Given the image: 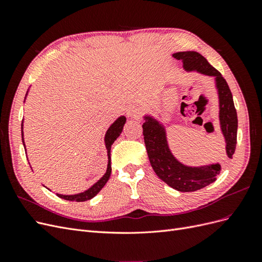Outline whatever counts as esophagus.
I'll return each instance as SVG.
<instances>
[{"label": "esophagus", "instance_id": "obj_1", "mask_svg": "<svg viewBox=\"0 0 262 262\" xmlns=\"http://www.w3.org/2000/svg\"><path fill=\"white\" fill-rule=\"evenodd\" d=\"M141 115V109L138 107H132L128 110V116L131 118H139Z\"/></svg>", "mask_w": 262, "mask_h": 262}]
</instances>
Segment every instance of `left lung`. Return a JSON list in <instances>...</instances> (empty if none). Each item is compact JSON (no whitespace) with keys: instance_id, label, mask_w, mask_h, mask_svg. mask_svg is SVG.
<instances>
[{"instance_id":"obj_1","label":"left lung","mask_w":262,"mask_h":262,"mask_svg":"<svg viewBox=\"0 0 262 262\" xmlns=\"http://www.w3.org/2000/svg\"><path fill=\"white\" fill-rule=\"evenodd\" d=\"M173 58L182 60L186 71H196L201 74L215 77L220 101L221 130L226 142V155L232 158L237 143V113L234 106L233 95L225 78L200 53L184 51L172 54ZM143 128L144 143L150 166L158 178L169 187L180 192L196 191L216 180L221 171L220 164H212L201 167H189L178 162L167 144L164 125L156 119L145 116Z\"/></svg>"}]
</instances>
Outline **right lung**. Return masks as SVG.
Wrapping results in <instances>:
<instances>
[{
  "instance_id": "obj_1",
  "label": "right lung",
  "mask_w": 262,
  "mask_h": 262,
  "mask_svg": "<svg viewBox=\"0 0 262 262\" xmlns=\"http://www.w3.org/2000/svg\"><path fill=\"white\" fill-rule=\"evenodd\" d=\"M27 95V94H26ZM125 123V117L121 116L119 117L117 120L110 125V128L107 130L106 136H105V143H106V148H107V154H108V166H107V171L104 176H102L96 184L93 185L89 190H86L84 192L77 193V194H72V195H63V194H57L58 196L62 198L64 200L69 201H76V202H83L86 200H90L92 198L96 195L100 190L104 188L106 185V182L109 180L110 173H112V163H110V149H112V145L114 142L117 140V138L120 136V133L122 132L123 125ZM21 140H23V144H24V138H23V123H21ZM25 146V144H24Z\"/></svg>"
}]
</instances>
